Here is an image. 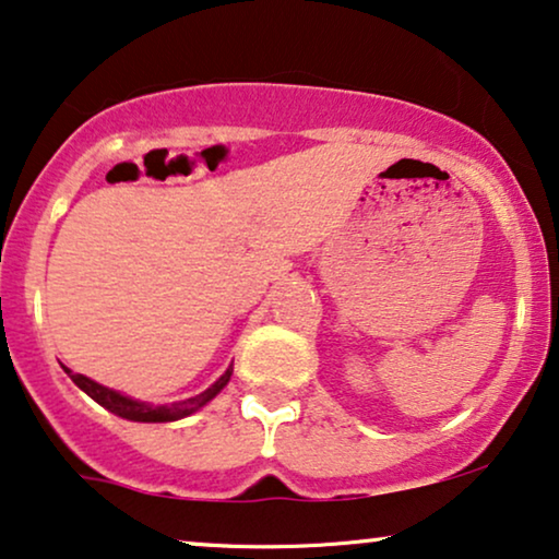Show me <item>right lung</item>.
I'll list each match as a JSON object with an SVG mask.
<instances>
[{
  "label": "right lung",
  "instance_id": "1",
  "mask_svg": "<svg viewBox=\"0 0 559 559\" xmlns=\"http://www.w3.org/2000/svg\"><path fill=\"white\" fill-rule=\"evenodd\" d=\"M63 370L71 376V381L76 383L79 389L86 393V396H92L96 404L107 408V412L122 416V419L147 421V424L176 421V419H183V416H189L193 412H199V408H202L204 404H210V401L217 396L222 389H225V385L229 383V376H233V366H229L225 370V376H222L217 383H212L204 393H199V396L178 401V404H170V406H151V404H145V401H135L130 396H122V393L111 391V389H107V385L92 381V378H86L81 373H71L69 368H63Z\"/></svg>",
  "mask_w": 559,
  "mask_h": 559
}]
</instances>
